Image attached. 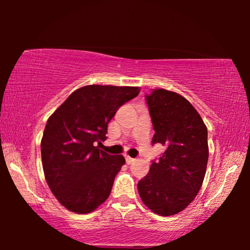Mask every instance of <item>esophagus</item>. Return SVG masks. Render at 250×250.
<instances>
[{"instance_id": "obj_1", "label": "esophagus", "mask_w": 250, "mask_h": 250, "mask_svg": "<svg viewBox=\"0 0 250 250\" xmlns=\"http://www.w3.org/2000/svg\"><path fill=\"white\" fill-rule=\"evenodd\" d=\"M126 164H127V165H131V164H133V163H134V158H132V157H126Z\"/></svg>"}]
</instances>
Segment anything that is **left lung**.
I'll return each mask as SVG.
<instances>
[{
  "mask_svg": "<svg viewBox=\"0 0 250 250\" xmlns=\"http://www.w3.org/2000/svg\"><path fill=\"white\" fill-rule=\"evenodd\" d=\"M155 135L165 151L139 181L141 200L160 216L180 213L203 186L208 162L207 127L193 105L175 92L158 88L146 95Z\"/></svg>",
  "mask_w": 250,
  "mask_h": 250,
  "instance_id": "obj_1",
  "label": "left lung"
}]
</instances>
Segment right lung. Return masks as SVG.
Returning <instances> with one entry per match:
<instances>
[{"instance_id": "obj_1", "label": "right lung", "mask_w": 250, "mask_h": 250, "mask_svg": "<svg viewBox=\"0 0 250 250\" xmlns=\"http://www.w3.org/2000/svg\"><path fill=\"white\" fill-rule=\"evenodd\" d=\"M139 93L134 86L87 85L74 91L47 119L41 141L44 175L68 210L87 214L107 200L125 158L95 143L107 139L109 122Z\"/></svg>"}]
</instances>
